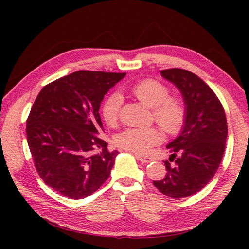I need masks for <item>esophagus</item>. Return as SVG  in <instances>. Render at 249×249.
<instances>
[{
    "instance_id": "obj_1",
    "label": "esophagus",
    "mask_w": 249,
    "mask_h": 249,
    "mask_svg": "<svg viewBox=\"0 0 249 249\" xmlns=\"http://www.w3.org/2000/svg\"><path fill=\"white\" fill-rule=\"evenodd\" d=\"M136 157L138 158V160L143 162V163H150L152 161H154V158L150 157V156H143V155H139V154H136Z\"/></svg>"
}]
</instances>
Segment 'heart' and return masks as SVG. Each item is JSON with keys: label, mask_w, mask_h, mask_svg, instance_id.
Masks as SVG:
<instances>
[{"label": "heart", "mask_w": 249, "mask_h": 249, "mask_svg": "<svg viewBox=\"0 0 249 249\" xmlns=\"http://www.w3.org/2000/svg\"><path fill=\"white\" fill-rule=\"evenodd\" d=\"M130 91L141 103L152 108L153 118L166 133L174 135L182 129L186 118L185 105L181 98L168 96V89L161 82L144 79L134 84ZM122 105L123 96L119 92L109 94L105 99L102 114L108 125H114L119 121ZM161 141L162 135L156 127L127 128L115 137L116 145L140 154L149 152Z\"/></svg>", "instance_id": "obj_1"}]
</instances>
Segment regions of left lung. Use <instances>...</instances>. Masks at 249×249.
<instances>
[{"instance_id":"left-lung-1","label":"left lung","mask_w":249,"mask_h":249,"mask_svg":"<svg viewBox=\"0 0 249 249\" xmlns=\"http://www.w3.org/2000/svg\"><path fill=\"white\" fill-rule=\"evenodd\" d=\"M160 75L181 93L186 118L181 133L167 145L174 160L165 161L166 176L153 184L173 199L189 197L205 187L220 165L228 127L225 110L202 79L185 70L172 68Z\"/></svg>"}]
</instances>
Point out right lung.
<instances>
[{
    "label": "right lung",
    "instance_id": "add662e5",
    "mask_svg": "<svg viewBox=\"0 0 249 249\" xmlns=\"http://www.w3.org/2000/svg\"><path fill=\"white\" fill-rule=\"evenodd\" d=\"M125 73L79 71L47 84L26 121V137L40 178L70 199H83L107 181L118 151L99 138L105 94ZM100 150L98 153L94 151Z\"/></svg>",
    "mask_w": 249,
    "mask_h": 249
}]
</instances>
